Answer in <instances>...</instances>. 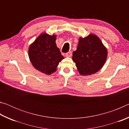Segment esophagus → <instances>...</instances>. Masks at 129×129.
I'll use <instances>...</instances> for the list:
<instances>
[{
  "label": "esophagus",
  "mask_w": 129,
  "mask_h": 129,
  "mask_svg": "<svg viewBox=\"0 0 129 129\" xmlns=\"http://www.w3.org/2000/svg\"><path fill=\"white\" fill-rule=\"evenodd\" d=\"M72 55V52H68L65 54V56H66L67 57H71Z\"/></svg>",
  "instance_id": "esophagus-1"
}]
</instances>
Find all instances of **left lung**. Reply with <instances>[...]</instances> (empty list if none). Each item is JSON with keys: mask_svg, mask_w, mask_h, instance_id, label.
<instances>
[{"mask_svg": "<svg viewBox=\"0 0 129 129\" xmlns=\"http://www.w3.org/2000/svg\"><path fill=\"white\" fill-rule=\"evenodd\" d=\"M108 56L107 49L95 35L79 38L72 59L81 75H91L97 72L104 65Z\"/></svg>", "mask_w": 129, "mask_h": 129, "instance_id": "8db88e82", "label": "left lung"}]
</instances>
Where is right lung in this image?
I'll return each mask as SVG.
<instances>
[{"label": "right lung", "instance_id": "right-lung-1", "mask_svg": "<svg viewBox=\"0 0 129 129\" xmlns=\"http://www.w3.org/2000/svg\"><path fill=\"white\" fill-rule=\"evenodd\" d=\"M56 36L42 34L28 49V56L35 68L46 75L56 71L59 62L64 58L56 44Z\"/></svg>", "mask_w": 129, "mask_h": 129}]
</instances>
